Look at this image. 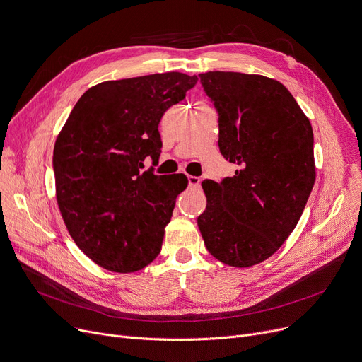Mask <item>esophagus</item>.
<instances>
[{
	"mask_svg": "<svg viewBox=\"0 0 362 362\" xmlns=\"http://www.w3.org/2000/svg\"><path fill=\"white\" fill-rule=\"evenodd\" d=\"M187 182H189V186L192 187H198L199 183H201V179L197 177V176H187Z\"/></svg>",
	"mask_w": 362,
	"mask_h": 362,
	"instance_id": "esophagus-1",
	"label": "esophagus"
}]
</instances>
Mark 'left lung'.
Returning a JSON list of instances; mask_svg holds the SVG:
<instances>
[{"instance_id": "8db88e82", "label": "left lung", "mask_w": 362, "mask_h": 362, "mask_svg": "<svg viewBox=\"0 0 362 362\" xmlns=\"http://www.w3.org/2000/svg\"><path fill=\"white\" fill-rule=\"evenodd\" d=\"M199 79L218 112V146L239 168L204 180L198 227L208 252L232 267L270 258L296 227L315 182L308 117L280 82L261 74L206 71Z\"/></svg>"}]
</instances>
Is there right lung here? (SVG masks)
I'll return each mask as SVG.
<instances>
[{
    "label": "right lung",
    "instance_id": "obj_1",
    "mask_svg": "<svg viewBox=\"0 0 362 362\" xmlns=\"http://www.w3.org/2000/svg\"><path fill=\"white\" fill-rule=\"evenodd\" d=\"M197 81L167 71L98 83L57 136V204L76 245L100 267L133 273L160 254L187 177L144 171V161L160 157L161 117Z\"/></svg>",
    "mask_w": 362,
    "mask_h": 362
}]
</instances>
